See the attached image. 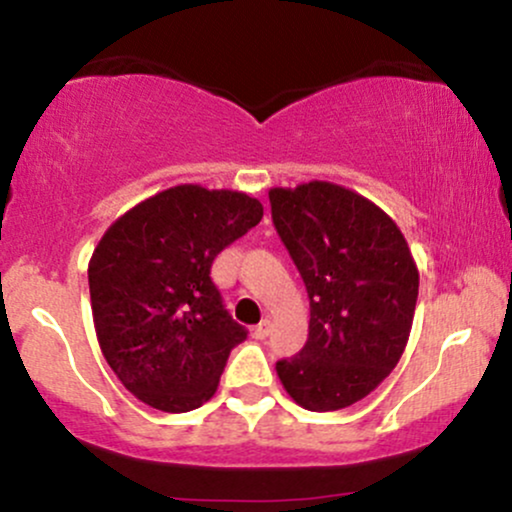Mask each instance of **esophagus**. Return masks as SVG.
I'll use <instances>...</instances> for the list:
<instances>
[{
	"label": "esophagus",
	"mask_w": 512,
	"mask_h": 512,
	"mask_svg": "<svg viewBox=\"0 0 512 512\" xmlns=\"http://www.w3.org/2000/svg\"><path fill=\"white\" fill-rule=\"evenodd\" d=\"M268 333H271V321H261V324L258 326H254V329H251V336L254 338H258V341H261V338H266Z\"/></svg>",
	"instance_id": "1"
}]
</instances>
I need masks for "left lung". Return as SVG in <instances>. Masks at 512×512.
<instances>
[{"label": "left lung", "instance_id": "left-lung-1", "mask_svg": "<svg viewBox=\"0 0 512 512\" xmlns=\"http://www.w3.org/2000/svg\"><path fill=\"white\" fill-rule=\"evenodd\" d=\"M273 225L309 295V336L275 365L307 411H338L375 392L409 343L418 266L380 205L346 186L271 188Z\"/></svg>", "mask_w": 512, "mask_h": 512}]
</instances>
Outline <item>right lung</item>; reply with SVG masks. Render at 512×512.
I'll return each mask as SVG.
<instances>
[{
	"instance_id": "right-lung-1",
	"label": "right lung",
	"mask_w": 512,
	"mask_h": 512,
	"mask_svg": "<svg viewBox=\"0 0 512 512\" xmlns=\"http://www.w3.org/2000/svg\"><path fill=\"white\" fill-rule=\"evenodd\" d=\"M261 217L251 195L181 183L123 212L96 244L89 295L101 353L152 409L186 413L217 392L246 329L222 307L210 266Z\"/></svg>"
}]
</instances>
